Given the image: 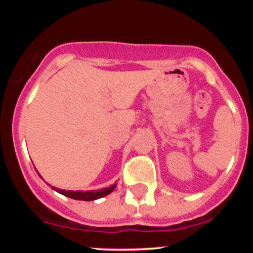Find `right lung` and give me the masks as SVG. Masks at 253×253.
<instances>
[{
	"instance_id": "right-lung-1",
	"label": "right lung",
	"mask_w": 253,
	"mask_h": 253,
	"mask_svg": "<svg viewBox=\"0 0 253 253\" xmlns=\"http://www.w3.org/2000/svg\"><path fill=\"white\" fill-rule=\"evenodd\" d=\"M38 175H39V172H38ZM115 187H117V183H115V184H112L108 188H103V189H100V190H89V191L64 190V189H58V188H56V187H51V188L53 190L58 191L59 194H62V195H64V196L70 197V199L82 200V201H94V200L101 199V197L108 195V194H110L113 190L115 189Z\"/></svg>"
}]
</instances>
